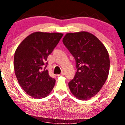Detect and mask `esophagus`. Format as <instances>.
Instances as JSON below:
<instances>
[{
    "mask_svg": "<svg viewBox=\"0 0 125 125\" xmlns=\"http://www.w3.org/2000/svg\"><path fill=\"white\" fill-rule=\"evenodd\" d=\"M64 74V72H62L60 74H57V76H63Z\"/></svg>",
    "mask_w": 125,
    "mask_h": 125,
    "instance_id": "obj_1",
    "label": "esophagus"
}]
</instances>
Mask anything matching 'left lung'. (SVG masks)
Listing matches in <instances>:
<instances>
[{"label": "left lung", "instance_id": "8db88e82", "mask_svg": "<svg viewBox=\"0 0 125 125\" xmlns=\"http://www.w3.org/2000/svg\"><path fill=\"white\" fill-rule=\"evenodd\" d=\"M63 43L76 61L77 72L69 87L81 100L94 96L101 89L109 72V56L106 49L95 36L87 31L70 33Z\"/></svg>", "mask_w": 125, "mask_h": 125}]
</instances>
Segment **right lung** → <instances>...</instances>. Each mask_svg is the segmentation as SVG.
Wrapping results in <instances>:
<instances>
[{"mask_svg":"<svg viewBox=\"0 0 125 125\" xmlns=\"http://www.w3.org/2000/svg\"><path fill=\"white\" fill-rule=\"evenodd\" d=\"M63 35L60 33H33L16 50L14 69L17 79L25 92L34 98L46 97L53 88L56 80L45 70L46 61Z\"/></svg>","mask_w":125,"mask_h":125,"instance_id":"1","label":"right lung"}]
</instances>
